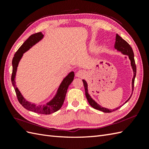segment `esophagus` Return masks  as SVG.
Instances as JSON below:
<instances>
[{"mask_svg":"<svg viewBox=\"0 0 149 149\" xmlns=\"http://www.w3.org/2000/svg\"><path fill=\"white\" fill-rule=\"evenodd\" d=\"M85 75H86V72L84 70H79L76 73V74H75V76L79 78H83L85 76Z\"/></svg>","mask_w":149,"mask_h":149,"instance_id":"esophagus-1","label":"esophagus"}]
</instances>
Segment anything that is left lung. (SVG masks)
Segmentation results:
<instances>
[{"label": "left lung", "instance_id": "left-lung-1", "mask_svg": "<svg viewBox=\"0 0 149 149\" xmlns=\"http://www.w3.org/2000/svg\"><path fill=\"white\" fill-rule=\"evenodd\" d=\"M115 49H116L118 51L121 52L124 55H127L129 56V58L130 59L131 61V65L132 66V70H133V77H132V93L130 97L125 101V103L123 104H125L127 101L131 99V97L132 96V92H133V90H134V79L136 77V64H135V61H134V52L133 50H132L131 47L129 45V44L125 41L123 39H122L121 37H120L118 34H116V40H115ZM83 84L84 86V89H85V95H86V99L89 102L90 105L93 107L94 109H98L99 111H101L104 113H111L113 111H115L118 109L120 107V106L118 107H116V109H109L106 108V107H103L101 106H100L99 104H97L95 101L92 98L90 97V95L88 93V84L86 83V81H85L84 79L83 80ZM122 105V106H123Z\"/></svg>", "mask_w": 149, "mask_h": 149}]
</instances>
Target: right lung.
I'll return each mask as SVG.
<instances>
[{
    "label": "right lung",
    "mask_w": 149,
    "mask_h": 149,
    "mask_svg": "<svg viewBox=\"0 0 149 149\" xmlns=\"http://www.w3.org/2000/svg\"><path fill=\"white\" fill-rule=\"evenodd\" d=\"M43 38V34L41 32L32 34L16 52L12 61L13 72L11 75V82L15 90L16 94H17V99L22 106L27 110L31 111L38 113L39 114L49 115V114L53 113L58 111L62 107L65 99L66 92H67L68 88L69 85L72 83L73 80H74V72H70L67 75V76H66L63 79L61 83L59 85L56 94L51 100H50L49 102L45 104H38V105H36L35 104L26 100V99L20 93V91L18 89L15 80L18 63L20 62L22 56H23L24 53L30 49L36 43L39 42Z\"/></svg>",
    "instance_id": "right-lung-1"
}]
</instances>
